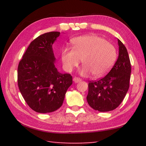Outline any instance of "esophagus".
Wrapping results in <instances>:
<instances>
[{"mask_svg":"<svg viewBox=\"0 0 146 146\" xmlns=\"http://www.w3.org/2000/svg\"><path fill=\"white\" fill-rule=\"evenodd\" d=\"M81 79L80 78H78V77H75V78H73V81L74 82H75V83H78V82H81Z\"/></svg>","mask_w":146,"mask_h":146,"instance_id":"esophagus-1","label":"esophagus"}]
</instances>
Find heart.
I'll list each match as a JSON object with an SVG mask.
<instances>
[{
	"label": "heart",
	"mask_w": 146,
	"mask_h": 146,
	"mask_svg": "<svg viewBox=\"0 0 146 146\" xmlns=\"http://www.w3.org/2000/svg\"><path fill=\"white\" fill-rule=\"evenodd\" d=\"M73 49L62 51L64 68L70 72L82 60L83 75L91 73L95 77L106 75L114 65L117 58L116 49L106 39L97 35H84L74 38Z\"/></svg>",
	"instance_id": "1"
}]
</instances>
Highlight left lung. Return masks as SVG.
I'll return each instance as SVG.
<instances>
[{
  "label": "left lung",
  "mask_w": 146,
  "mask_h": 146,
  "mask_svg": "<svg viewBox=\"0 0 146 146\" xmlns=\"http://www.w3.org/2000/svg\"><path fill=\"white\" fill-rule=\"evenodd\" d=\"M118 57L104 77L88 84L86 99L93 110L110 111L117 108L124 98L129 87L131 63L127 49L119 39Z\"/></svg>",
  "instance_id": "8db88e82"
}]
</instances>
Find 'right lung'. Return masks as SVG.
I'll use <instances>...</instances> for the list:
<instances>
[{
    "label": "right lung",
    "instance_id": "1",
    "mask_svg": "<svg viewBox=\"0 0 146 146\" xmlns=\"http://www.w3.org/2000/svg\"><path fill=\"white\" fill-rule=\"evenodd\" d=\"M60 32L41 35L29 44L18 66L19 90L28 105L40 113L61 107L66 91L72 84L70 74L58 72L52 46Z\"/></svg>",
    "mask_w": 146,
    "mask_h": 146
}]
</instances>
